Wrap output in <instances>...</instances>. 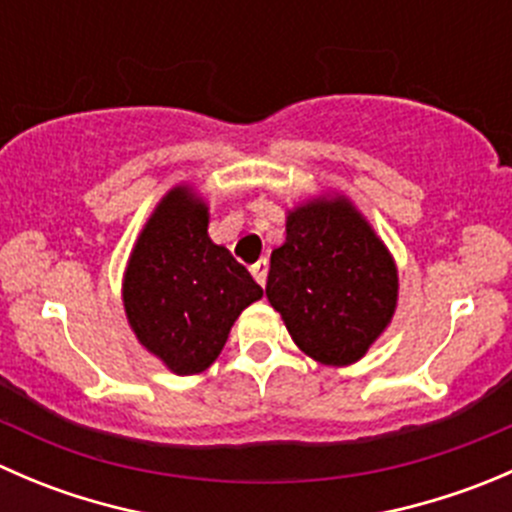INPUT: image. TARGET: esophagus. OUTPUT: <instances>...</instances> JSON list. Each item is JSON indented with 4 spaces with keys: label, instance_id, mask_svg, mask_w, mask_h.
Returning <instances> with one entry per match:
<instances>
[{
    "label": "esophagus",
    "instance_id": "34e87169",
    "mask_svg": "<svg viewBox=\"0 0 512 512\" xmlns=\"http://www.w3.org/2000/svg\"><path fill=\"white\" fill-rule=\"evenodd\" d=\"M250 272H252V277H255V280H257V285L265 287V282H267V260L255 262V265L250 267Z\"/></svg>",
    "mask_w": 512,
    "mask_h": 512
}]
</instances>
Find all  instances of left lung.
<instances>
[{
  "mask_svg": "<svg viewBox=\"0 0 512 512\" xmlns=\"http://www.w3.org/2000/svg\"><path fill=\"white\" fill-rule=\"evenodd\" d=\"M396 292L389 250L347 200L289 213L265 294L304 354L332 366L361 359L391 322Z\"/></svg>",
  "mask_w": 512,
  "mask_h": 512,
  "instance_id": "1",
  "label": "left lung"
}]
</instances>
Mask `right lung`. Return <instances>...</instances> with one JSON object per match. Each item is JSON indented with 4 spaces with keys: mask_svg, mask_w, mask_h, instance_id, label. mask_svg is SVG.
<instances>
[{
    "mask_svg": "<svg viewBox=\"0 0 512 512\" xmlns=\"http://www.w3.org/2000/svg\"><path fill=\"white\" fill-rule=\"evenodd\" d=\"M262 287L208 237V208L175 188L143 227L123 304L138 342L175 374H198L223 352L232 322Z\"/></svg>",
    "mask_w": 512,
    "mask_h": 512,
    "instance_id": "1",
    "label": "right lung"
}]
</instances>
